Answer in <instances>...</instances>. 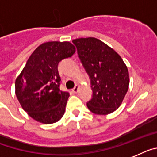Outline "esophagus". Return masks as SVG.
Wrapping results in <instances>:
<instances>
[{
  "instance_id": "34e87169",
  "label": "esophagus",
  "mask_w": 157,
  "mask_h": 157,
  "mask_svg": "<svg viewBox=\"0 0 157 157\" xmlns=\"http://www.w3.org/2000/svg\"><path fill=\"white\" fill-rule=\"evenodd\" d=\"M79 88H80V86H79V85H76V86H75L74 88H73V89H72V93H78Z\"/></svg>"
}]
</instances>
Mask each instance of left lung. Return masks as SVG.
Here are the masks:
<instances>
[{
  "instance_id": "8db88e82",
  "label": "left lung",
  "mask_w": 157,
  "mask_h": 157,
  "mask_svg": "<svg viewBox=\"0 0 157 157\" xmlns=\"http://www.w3.org/2000/svg\"><path fill=\"white\" fill-rule=\"evenodd\" d=\"M91 79L93 98L87 107L97 115H108L123 102L129 85L126 64L115 50L95 37L72 40Z\"/></svg>"
}]
</instances>
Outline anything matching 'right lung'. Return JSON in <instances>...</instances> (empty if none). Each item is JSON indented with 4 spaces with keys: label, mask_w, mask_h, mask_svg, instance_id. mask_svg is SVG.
Wrapping results in <instances>:
<instances>
[{
    "label": "right lung",
    "mask_w": 157,
    "mask_h": 157,
    "mask_svg": "<svg viewBox=\"0 0 157 157\" xmlns=\"http://www.w3.org/2000/svg\"><path fill=\"white\" fill-rule=\"evenodd\" d=\"M75 52V46L68 41L43 43L31 54L16 79L15 93L19 103L37 122L50 124L64 116L69 93L59 89L57 66Z\"/></svg>",
    "instance_id": "1"
}]
</instances>
